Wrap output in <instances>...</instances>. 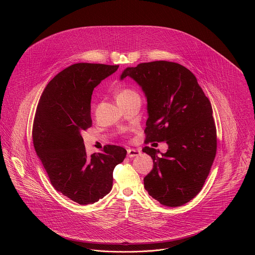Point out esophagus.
Here are the masks:
<instances>
[{"label":"esophagus","instance_id":"1","mask_svg":"<svg viewBox=\"0 0 255 255\" xmlns=\"http://www.w3.org/2000/svg\"><path fill=\"white\" fill-rule=\"evenodd\" d=\"M139 155H141V150H139V149H128L127 150V156L129 158H133V157H136Z\"/></svg>","mask_w":255,"mask_h":255}]
</instances>
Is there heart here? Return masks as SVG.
Returning a JSON list of instances; mask_svg holds the SVG:
<instances>
[{
    "label": "heart",
    "instance_id": "b5f03b06",
    "mask_svg": "<svg viewBox=\"0 0 255 255\" xmlns=\"http://www.w3.org/2000/svg\"><path fill=\"white\" fill-rule=\"evenodd\" d=\"M132 93H135L133 92L132 90H128V89H125V90H122L121 92H119L118 96L117 97H121V96H124V95H128V94H132Z\"/></svg>",
    "mask_w": 255,
    "mask_h": 255
}]
</instances>
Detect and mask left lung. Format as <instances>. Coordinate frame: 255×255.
Instances as JSON below:
<instances>
[{
    "instance_id": "obj_1",
    "label": "left lung",
    "mask_w": 255,
    "mask_h": 255,
    "mask_svg": "<svg viewBox=\"0 0 255 255\" xmlns=\"http://www.w3.org/2000/svg\"><path fill=\"white\" fill-rule=\"evenodd\" d=\"M147 100L146 143L166 141V153L146 146L153 170L144 178L148 194L166 207H181L202 190L217 153V129L209 98L196 76L171 61L126 67Z\"/></svg>"
}]
</instances>
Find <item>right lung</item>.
Returning a JSON list of instances; mask_svg holds the SVG:
<instances>
[{
    "label": "right lung",
    "instance_id": "right-lung-1",
    "mask_svg": "<svg viewBox=\"0 0 255 255\" xmlns=\"http://www.w3.org/2000/svg\"><path fill=\"white\" fill-rule=\"evenodd\" d=\"M117 69L118 65L72 64L48 82L36 107V155L55 191L79 205L94 204L109 194L113 170L127 154L120 146L107 145L88 156L81 136L92 125L93 89Z\"/></svg>",
    "mask_w": 255,
    "mask_h": 255
}]
</instances>
